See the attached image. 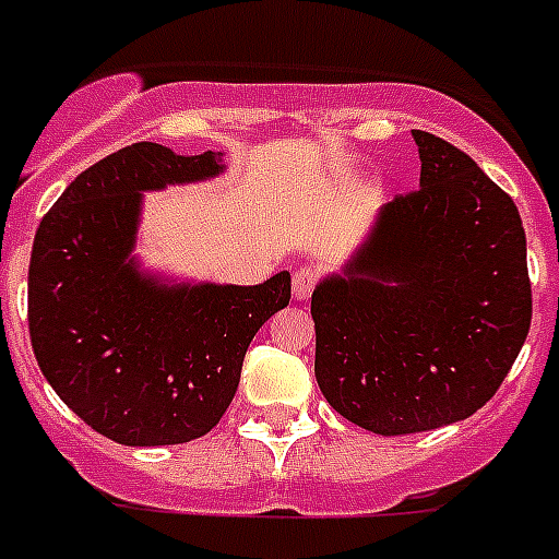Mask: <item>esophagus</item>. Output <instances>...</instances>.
<instances>
[{"label": "esophagus", "instance_id": "esophagus-1", "mask_svg": "<svg viewBox=\"0 0 559 559\" xmlns=\"http://www.w3.org/2000/svg\"><path fill=\"white\" fill-rule=\"evenodd\" d=\"M318 287V270L312 264H301L293 272V295L307 301L309 295L316 293Z\"/></svg>", "mask_w": 559, "mask_h": 559}]
</instances>
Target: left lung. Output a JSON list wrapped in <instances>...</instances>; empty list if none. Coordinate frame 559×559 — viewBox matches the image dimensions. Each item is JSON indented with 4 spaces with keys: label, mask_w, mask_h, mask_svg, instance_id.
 I'll return each mask as SVG.
<instances>
[{
    "label": "left lung",
    "mask_w": 559,
    "mask_h": 559,
    "mask_svg": "<svg viewBox=\"0 0 559 559\" xmlns=\"http://www.w3.org/2000/svg\"><path fill=\"white\" fill-rule=\"evenodd\" d=\"M420 187L312 293L316 378L337 415L392 438L491 401L532 323L526 233L509 192L438 135L412 130Z\"/></svg>",
    "instance_id": "left-lung-1"
}]
</instances>
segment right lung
I'll return each mask as SVG.
<instances>
[{"label":"right lung","instance_id":"obj_1","mask_svg":"<svg viewBox=\"0 0 559 559\" xmlns=\"http://www.w3.org/2000/svg\"><path fill=\"white\" fill-rule=\"evenodd\" d=\"M222 170L213 150L153 142L96 162L59 195L33 238L27 330L56 395L124 447L207 435L233 403L247 346L289 304V272L258 287H158L133 250L142 190Z\"/></svg>","mask_w":559,"mask_h":559}]
</instances>
